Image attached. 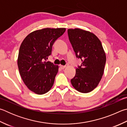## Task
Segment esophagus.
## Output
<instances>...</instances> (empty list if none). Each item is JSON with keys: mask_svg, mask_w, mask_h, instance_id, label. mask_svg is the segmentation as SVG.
<instances>
[{"mask_svg": "<svg viewBox=\"0 0 127 127\" xmlns=\"http://www.w3.org/2000/svg\"><path fill=\"white\" fill-rule=\"evenodd\" d=\"M65 67H66V66L65 65H60V68H61L62 69H64L65 68Z\"/></svg>", "mask_w": 127, "mask_h": 127, "instance_id": "1", "label": "esophagus"}]
</instances>
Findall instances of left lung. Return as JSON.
<instances>
[{"label": "left lung", "instance_id": "1", "mask_svg": "<svg viewBox=\"0 0 127 127\" xmlns=\"http://www.w3.org/2000/svg\"><path fill=\"white\" fill-rule=\"evenodd\" d=\"M69 39L76 57L82 63L76 69L70 82L80 93H87L98 86L103 75L105 53L101 41L95 34L79 28L68 29Z\"/></svg>", "mask_w": 127, "mask_h": 127}]
</instances>
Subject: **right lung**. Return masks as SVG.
Wrapping results in <instances>:
<instances>
[{
  "instance_id": "add662e5",
  "label": "right lung",
  "mask_w": 127,
  "mask_h": 127,
  "mask_svg": "<svg viewBox=\"0 0 127 127\" xmlns=\"http://www.w3.org/2000/svg\"><path fill=\"white\" fill-rule=\"evenodd\" d=\"M65 30H36L29 34L20 45L17 61L20 75L28 88L35 94L47 93L53 86L59 66L46 60L51 55L55 41Z\"/></svg>"
}]
</instances>
